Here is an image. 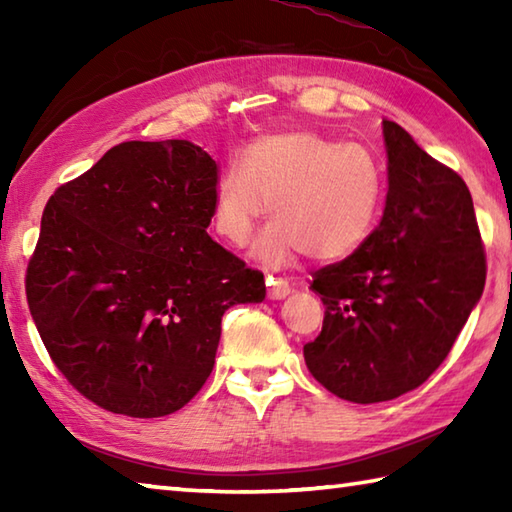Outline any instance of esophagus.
Returning <instances> with one entry per match:
<instances>
[{
  "instance_id": "esophagus-1",
  "label": "esophagus",
  "mask_w": 512,
  "mask_h": 512,
  "mask_svg": "<svg viewBox=\"0 0 512 512\" xmlns=\"http://www.w3.org/2000/svg\"><path fill=\"white\" fill-rule=\"evenodd\" d=\"M266 287H268L266 293H268V298H271V300L287 298L289 293L293 291L291 284L287 280H282V277H273V275L266 277Z\"/></svg>"
}]
</instances>
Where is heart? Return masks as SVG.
I'll use <instances>...</instances> for the list:
<instances>
[{"label":"heart","instance_id":"heart-1","mask_svg":"<svg viewBox=\"0 0 512 512\" xmlns=\"http://www.w3.org/2000/svg\"><path fill=\"white\" fill-rule=\"evenodd\" d=\"M384 173L361 146L316 133L262 135L221 173L212 223L225 244L241 248L271 212L255 246L268 268L302 255L320 264L341 262L363 246L384 207Z\"/></svg>","mask_w":512,"mask_h":512}]
</instances>
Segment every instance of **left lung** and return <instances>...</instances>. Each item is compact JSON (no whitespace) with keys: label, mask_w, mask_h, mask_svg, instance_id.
Returning a JSON list of instances; mask_svg holds the SVG:
<instances>
[{"label":"left lung","mask_w":512,"mask_h":512,"mask_svg":"<svg viewBox=\"0 0 512 512\" xmlns=\"http://www.w3.org/2000/svg\"><path fill=\"white\" fill-rule=\"evenodd\" d=\"M384 216L343 262L318 268L323 329L305 345L318 384L348 402L395 400L424 384L479 302L485 253L470 189L384 119Z\"/></svg>","instance_id":"left-lung-1"}]
</instances>
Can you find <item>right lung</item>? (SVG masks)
Masks as SVG:
<instances>
[{
    "mask_svg": "<svg viewBox=\"0 0 512 512\" xmlns=\"http://www.w3.org/2000/svg\"><path fill=\"white\" fill-rule=\"evenodd\" d=\"M216 183L192 142H121L51 194L29 309L56 368L101 409H183L214 368L225 309L264 300V273L207 235Z\"/></svg>",
    "mask_w": 512,
    "mask_h": 512,
    "instance_id": "1",
    "label": "right lung"
}]
</instances>
